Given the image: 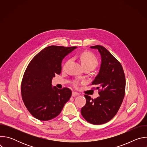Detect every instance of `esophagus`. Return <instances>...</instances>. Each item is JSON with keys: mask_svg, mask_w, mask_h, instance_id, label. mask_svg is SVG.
I'll list each match as a JSON object with an SVG mask.
<instances>
[{"mask_svg": "<svg viewBox=\"0 0 147 147\" xmlns=\"http://www.w3.org/2000/svg\"><path fill=\"white\" fill-rule=\"evenodd\" d=\"M77 95H79V94L77 92H74L73 91L72 92V96H77Z\"/></svg>", "mask_w": 147, "mask_h": 147, "instance_id": "obj_1", "label": "esophagus"}]
</instances>
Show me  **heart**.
<instances>
[{
	"label": "heart",
	"mask_w": 147,
	"mask_h": 147,
	"mask_svg": "<svg viewBox=\"0 0 147 147\" xmlns=\"http://www.w3.org/2000/svg\"><path fill=\"white\" fill-rule=\"evenodd\" d=\"M81 65L83 67H88L91 70L95 68L98 63V60L95 56L91 52H85L81 54L80 57ZM78 81H74V85L77 86Z\"/></svg>",
	"instance_id": "heart-1"
}]
</instances>
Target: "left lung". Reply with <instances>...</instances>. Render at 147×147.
Masks as SVG:
<instances>
[{"label": "left lung", "instance_id": "8db88e82", "mask_svg": "<svg viewBox=\"0 0 147 147\" xmlns=\"http://www.w3.org/2000/svg\"><path fill=\"white\" fill-rule=\"evenodd\" d=\"M91 48L97 49L101 57L99 73L91 84L97 86L99 96L93 99L85 95L86 103L81 113L88 122L102 124L118 112L124 97L125 79L120 63L105 48L95 45Z\"/></svg>", "mask_w": 147, "mask_h": 147}]
</instances>
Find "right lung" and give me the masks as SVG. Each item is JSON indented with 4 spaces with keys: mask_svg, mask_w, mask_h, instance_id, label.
Masks as SVG:
<instances>
[{
    "mask_svg": "<svg viewBox=\"0 0 147 147\" xmlns=\"http://www.w3.org/2000/svg\"><path fill=\"white\" fill-rule=\"evenodd\" d=\"M77 47L49 46L30 62L22 82L21 91L25 106L36 119L47 121L57 116L71 96L68 88L53 87L52 81L61 70V61Z\"/></svg>",
    "mask_w": 147,
    "mask_h": 147,
    "instance_id": "obj_1",
    "label": "right lung"
}]
</instances>
